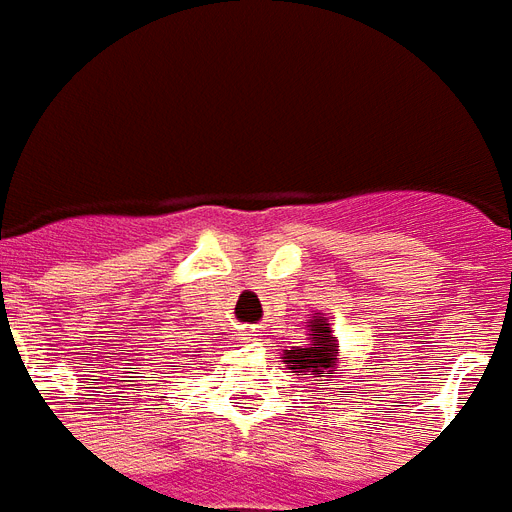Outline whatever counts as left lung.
Here are the masks:
<instances>
[{
    "instance_id": "obj_1",
    "label": "left lung",
    "mask_w": 512,
    "mask_h": 512,
    "mask_svg": "<svg viewBox=\"0 0 512 512\" xmlns=\"http://www.w3.org/2000/svg\"><path fill=\"white\" fill-rule=\"evenodd\" d=\"M308 327H311V345H303V348L295 350H284V364L300 374L332 377V374L340 372V369H337V348H340V345H337V340L332 337V329H329L324 316H313V319L308 321Z\"/></svg>"
}]
</instances>
